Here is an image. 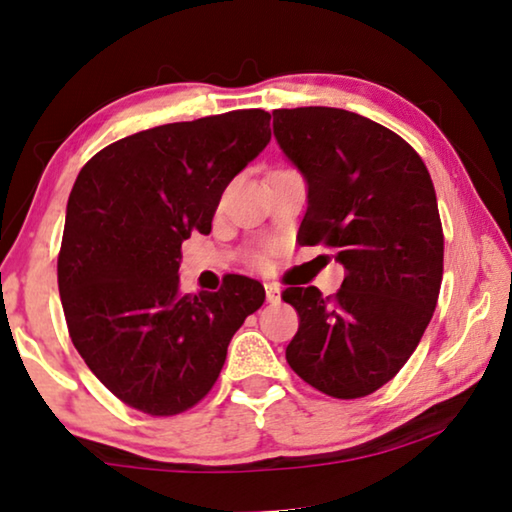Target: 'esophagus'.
<instances>
[{
	"label": "esophagus",
	"mask_w": 512,
	"mask_h": 512,
	"mask_svg": "<svg viewBox=\"0 0 512 512\" xmlns=\"http://www.w3.org/2000/svg\"><path fill=\"white\" fill-rule=\"evenodd\" d=\"M264 289H266V301H269V303H280V287L271 285V282H266Z\"/></svg>",
	"instance_id": "34e87169"
}]
</instances>
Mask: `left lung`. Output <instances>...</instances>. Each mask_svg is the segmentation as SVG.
<instances>
[{
	"label": "left lung",
	"mask_w": 512,
	"mask_h": 512,
	"mask_svg": "<svg viewBox=\"0 0 512 512\" xmlns=\"http://www.w3.org/2000/svg\"><path fill=\"white\" fill-rule=\"evenodd\" d=\"M273 135L308 190L301 243L347 276L333 299L287 287L301 324L287 363L340 400L375 393L414 354L437 308L444 234L425 163L400 135L340 108L273 110Z\"/></svg>",
	"instance_id": "1"
}]
</instances>
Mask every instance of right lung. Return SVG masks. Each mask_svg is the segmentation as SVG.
<instances>
[{"mask_svg":"<svg viewBox=\"0 0 512 512\" xmlns=\"http://www.w3.org/2000/svg\"><path fill=\"white\" fill-rule=\"evenodd\" d=\"M271 114L236 110L128 135L82 167L57 278L68 333L105 388L151 416L211 391L227 345L264 303L257 280L181 294V243L211 232L220 195L271 142Z\"/></svg>","mask_w":512,"mask_h":512,"instance_id":"right-lung-1","label":"right lung"}]
</instances>
